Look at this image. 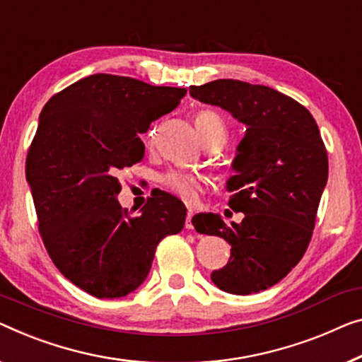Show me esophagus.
Wrapping results in <instances>:
<instances>
[{"mask_svg":"<svg viewBox=\"0 0 362 362\" xmlns=\"http://www.w3.org/2000/svg\"><path fill=\"white\" fill-rule=\"evenodd\" d=\"M192 218H193V209H188V213H187V219H185V228H187V229H193Z\"/></svg>","mask_w":362,"mask_h":362,"instance_id":"34e87169","label":"esophagus"}]
</instances>
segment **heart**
<instances>
[{
	"mask_svg": "<svg viewBox=\"0 0 362 362\" xmlns=\"http://www.w3.org/2000/svg\"><path fill=\"white\" fill-rule=\"evenodd\" d=\"M195 123L203 141H206V139L214 136H218L223 139V141H226V125L223 118H221L216 112H198ZM164 183L170 192H174L177 197L183 198L185 202H193V199H197L199 193V180L190 174H183V172H172V174L165 175Z\"/></svg>",
	"mask_w": 362,
	"mask_h": 362,
	"instance_id": "heart-1",
	"label": "heart"
}]
</instances>
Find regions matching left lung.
I'll return each mask as SVG.
<instances>
[{"label":"left lung","instance_id":"1","mask_svg":"<svg viewBox=\"0 0 362 362\" xmlns=\"http://www.w3.org/2000/svg\"><path fill=\"white\" fill-rule=\"evenodd\" d=\"M190 95L245 125L230 165L235 175L226 183L229 206L244 219L228 226L214 213L192 218L199 234L230 244L228 265L214 269L211 281L230 294L260 293L281 281L307 250L328 179L325 144L310 112L268 86L216 79L190 86Z\"/></svg>","mask_w":362,"mask_h":362}]
</instances>
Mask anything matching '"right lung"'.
Segmentation results:
<instances>
[{"instance_id": "right-lung-1", "label": "right lung", "mask_w": 362, "mask_h": 362, "mask_svg": "<svg viewBox=\"0 0 362 362\" xmlns=\"http://www.w3.org/2000/svg\"><path fill=\"white\" fill-rule=\"evenodd\" d=\"M183 88L90 74L43 105L25 160L47 252L64 278L99 299L146 279L156 247L179 234L187 208L159 193L136 216L118 203V172L144 158L139 134L180 104Z\"/></svg>"}]
</instances>
